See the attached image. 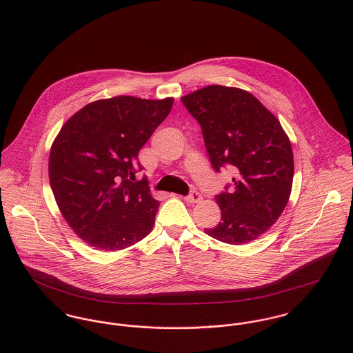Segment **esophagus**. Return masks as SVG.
<instances>
[{"instance_id":"obj_1","label":"esophagus","mask_w":353,"mask_h":353,"mask_svg":"<svg viewBox=\"0 0 353 353\" xmlns=\"http://www.w3.org/2000/svg\"><path fill=\"white\" fill-rule=\"evenodd\" d=\"M201 194L197 192H193L188 197H185V201L190 202V203H197V202H201Z\"/></svg>"}]
</instances>
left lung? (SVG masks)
<instances>
[{"instance_id":"1","label":"left lung","mask_w":353,"mask_h":353,"mask_svg":"<svg viewBox=\"0 0 353 353\" xmlns=\"http://www.w3.org/2000/svg\"><path fill=\"white\" fill-rule=\"evenodd\" d=\"M181 101L201 125L213 168L235 172L232 189L214 199L221 221L205 234L228 245L250 243L279 220L290 200L291 141L279 119L245 90L208 85Z\"/></svg>"}]
</instances>
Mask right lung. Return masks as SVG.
I'll return each mask as SVG.
<instances>
[{
  "label": "right lung",
  "instance_id": "obj_1",
  "mask_svg": "<svg viewBox=\"0 0 353 353\" xmlns=\"http://www.w3.org/2000/svg\"><path fill=\"white\" fill-rule=\"evenodd\" d=\"M174 98L114 97L74 112L52 141L49 179L58 209L73 232L103 252L130 248L153 228L159 201L139 152L167 118Z\"/></svg>",
  "mask_w": 353,
  "mask_h": 353
}]
</instances>
